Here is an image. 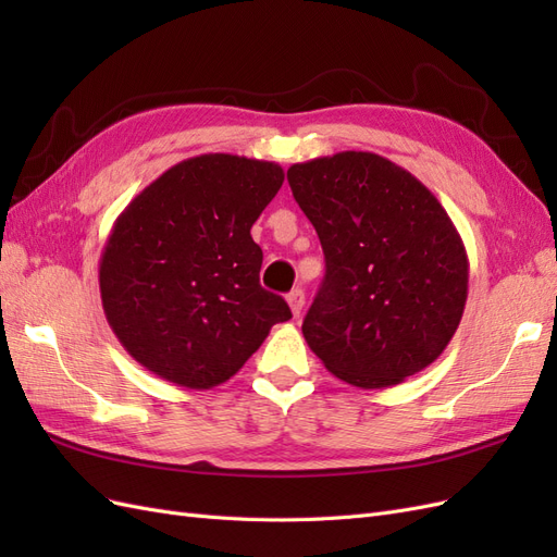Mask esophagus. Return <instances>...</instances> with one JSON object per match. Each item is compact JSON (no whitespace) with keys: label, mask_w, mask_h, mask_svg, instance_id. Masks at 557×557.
<instances>
[{"label":"esophagus","mask_w":557,"mask_h":557,"mask_svg":"<svg viewBox=\"0 0 557 557\" xmlns=\"http://www.w3.org/2000/svg\"><path fill=\"white\" fill-rule=\"evenodd\" d=\"M288 305H290V311L295 318H299L301 309H305V290L301 288H295L290 295H288Z\"/></svg>","instance_id":"esophagus-1"}]
</instances>
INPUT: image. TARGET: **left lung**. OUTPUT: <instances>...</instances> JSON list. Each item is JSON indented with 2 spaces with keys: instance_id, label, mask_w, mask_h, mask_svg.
<instances>
[{
  "instance_id": "left-lung-1",
  "label": "left lung",
  "mask_w": 557,
  "mask_h": 557,
  "mask_svg": "<svg viewBox=\"0 0 557 557\" xmlns=\"http://www.w3.org/2000/svg\"><path fill=\"white\" fill-rule=\"evenodd\" d=\"M288 183L325 252L301 323L330 374L379 391L423 372L458 330L469 260L442 201L367 150L297 162Z\"/></svg>"
}]
</instances>
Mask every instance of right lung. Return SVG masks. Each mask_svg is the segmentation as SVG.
<instances>
[{
	"mask_svg": "<svg viewBox=\"0 0 557 557\" xmlns=\"http://www.w3.org/2000/svg\"><path fill=\"white\" fill-rule=\"evenodd\" d=\"M283 178L276 162L197 156L170 166L115 218L99 293L117 342L148 372L209 391L293 318L260 285L262 250L250 237Z\"/></svg>",
	"mask_w": 557,
	"mask_h": 557,
	"instance_id": "right-lung-1",
	"label": "right lung"
}]
</instances>
